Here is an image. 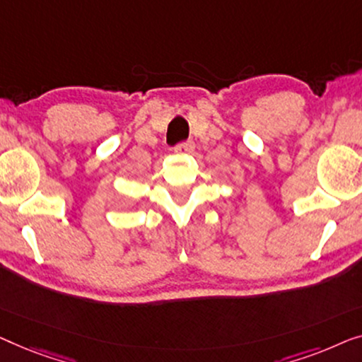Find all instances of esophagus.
Returning <instances> with one entry per match:
<instances>
[{"label":"esophagus","mask_w":362,"mask_h":362,"mask_svg":"<svg viewBox=\"0 0 362 362\" xmlns=\"http://www.w3.org/2000/svg\"><path fill=\"white\" fill-rule=\"evenodd\" d=\"M195 149V144H193L192 141H187V142H182L175 147V152H180V154H190Z\"/></svg>","instance_id":"esophagus-1"}]
</instances>
